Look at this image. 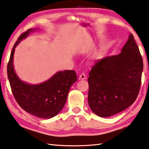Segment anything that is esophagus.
Returning <instances> with one entry per match:
<instances>
[{"label": "esophagus", "instance_id": "34e87169", "mask_svg": "<svg viewBox=\"0 0 149 149\" xmlns=\"http://www.w3.org/2000/svg\"><path fill=\"white\" fill-rule=\"evenodd\" d=\"M86 77L85 74H84V73H82V74H81L79 75V79H81V80H84V79H86Z\"/></svg>", "mask_w": 149, "mask_h": 149}]
</instances>
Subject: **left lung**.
<instances>
[{"instance_id": "left-lung-1", "label": "left lung", "mask_w": 149, "mask_h": 149, "mask_svg": "<svg viewBox=\"0 0 149 149\" xmlns=\"http://www.w3.org/2000/svg\"><path fill=\"white\" fill-rule=\"evenodd\" d=\"M143 63L133 35L119 55L97 61L89 73L88 101L92 112L110 117L127 109L138 97Z\"/></svg>"}]
</instances>
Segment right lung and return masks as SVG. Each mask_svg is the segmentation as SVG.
Listing matches in <instances>:
<instances>
[{
	"instance_id": "obj_1",
	"label": "right lung",
	"mask_w": 149,
	"mask_h": 149,
	"mask_svg": "<svg viewBox=\"0 0 149 149\" xmlns=\"http://www.w3.org/2000/svg\"><path fill=\"white\" fill-rule=\"evenodd\" d=\"M33 30L29 29L22 33L14 45L8 63V77L19 106L32 115L49 119L56 116L65 106L70 87L77 81V74L74 70L58 72L48 81L39 84H30L20 80L13 68L15 48Z\"/></svg>"
}]
</instances>
